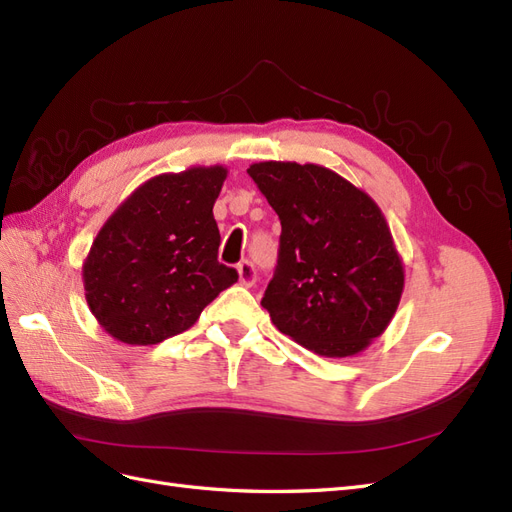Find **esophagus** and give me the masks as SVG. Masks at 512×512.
Wrapping results in <instances>:
<instances>
[{
	"label": "esophagus",
	"instance_id": "obj_1",
	"mask_svg": "<svg viewBox=\"0 0 512 512\" xmlns=\"http://www.w3.org/2000/svg\"><path fill=\"white\" fill-rule=\"evenodd\" d=\"M237 271H239V284L241 286H254V282H256V269H254V265L250 260H243V262H239V267H237Z\"/></svg>",
	"mask_w": 512,
	"mask_h": 512
}]
</instances>
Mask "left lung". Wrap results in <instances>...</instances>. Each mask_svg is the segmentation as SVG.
I'll use <instances>...</instances> for the list:
<instances>
[{
	"instance_id": "8db88e82",
	"label": "left lung",
	"mask_w": 512,
	"mask_h": 512,
	"mask_svg": "<svg viewBox=\"0 0 512 512\" xmlns=\"http://www.w3.org/2000/svg\"><path fill=\"white\" fill-rule=\"evenodd\" d=\"M247 173L280 215V254L260 305L294 342L329 359L363 352L393 320L404 262L374 198L318 164Z\"/></svg>"
}]
</instances>
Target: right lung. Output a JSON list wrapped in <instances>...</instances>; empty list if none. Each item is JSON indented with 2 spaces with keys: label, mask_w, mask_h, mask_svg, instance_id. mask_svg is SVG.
<instances>
[{
  "label": "right lung",
  "mask_w": 512,
  "mask_h": 512,
  "mask_svg": "<svg viewBox=\"0 0 512 512\" xmlns=\"http://www.w3.org/2000/svg\"><path fill=\"white\" fill-rule=\"evenodd\" d=\"M228 170L192 166L151 177L104 222L83 262L85 299L100 327L130 346L188 331L237 271L218 262L213 205Z\"/></svg>",
  "instance_id": "obj_1"
}]
</instances>
